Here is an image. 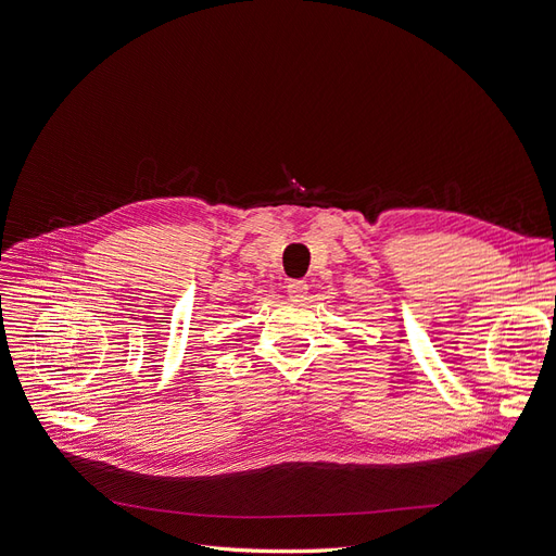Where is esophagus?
Returning a JSON list of instances; mask_svg holds the SVG:
<instances>
[{
  "label": "esophagus",
  "instance_id": "obj_1",
  "mask_svg": "<svg viewBox=\"0 0 556 556\" xmlns=\"http://www.w3.org/2000/svg\"><path fill=\"white\" fill-rule=\"evenodd\" d=\"M287 294L292 301H303L307 294V282L305 280H289L287 282Z\"/></svg>",
  "mask_w": 556,
  "mask_h": 556
}]
</instances>
